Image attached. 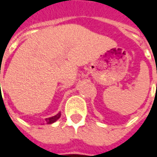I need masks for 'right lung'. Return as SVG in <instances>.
Wrapping results in <instances>:
<instances>
[{"label": "right lung", "mask_w": 157, "mask_h": 157, "mask_svg": "<svg viewBox=\"0 0 157 157\" xmlns=\"http://www.w3.org/2000/svg\"><path fill=\"white\" fill-rule=\"evenodd\" d=\"M59 117H60V113H59L57 115H55V116H53V117L48 118V119H45V121H46L47 124H52V123L55 122L57 119H59Z\"/></svg>", "instance_id": "add662e5"}]
</instances>
